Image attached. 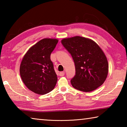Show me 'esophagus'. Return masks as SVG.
<instances>
[{"label": "esophagus", "instance_id": "esophagus-1", "mask_svg": "<svg viewBox=\"0 0 127 127\" xmlns=\"http://www.w3.org/2000/svg\"><path fill=\"white\" fill-rule=\"evenodd\" d=\"M64 74H65V73H64V72H61L59 73V76L61 77L64 76Z\"/></svg>", "mask_w": 127, "mask_h": 127}]
</instances>
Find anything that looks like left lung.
<instances>
[{
  "instance_id": "left-lung-1",
  "label": "left lung",
  "mask_w": 127,
  "mask_h": 127,
  "mask_svg": "<svg viewBox=\"0 0 127 127\" xmlns=\"http://www.w3.org/2000/svg\"><path fill=\"white\" fill-rule=\"evenodd\" d=\"M73 59L76 75L70 82L79 91L91 92L106 80L109 64L104 51L90 38L76 36L61 41Z\"/></svg>"
}]
</instances>
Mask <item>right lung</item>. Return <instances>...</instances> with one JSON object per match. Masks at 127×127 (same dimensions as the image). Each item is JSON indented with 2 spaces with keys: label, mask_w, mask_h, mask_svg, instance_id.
<instances>
[{
  "label": "right lung",
  "mask_w": 127,
  "mask_h": 127,
  "mask_svg": "<svg viewBox=\"0 0 127 127\" xmlns=\"http://www.w3.org/2000/svg\"><path fill=\"white\" fill-rule=\"evenodd\" d=\"M58 42L45 38L31 46L23 57L20 72L26 86L34 93L45 95L52 91L57 82L50 55Z\"/></svg>",
  "instance_id": "obj_1"
}]
</instances>
